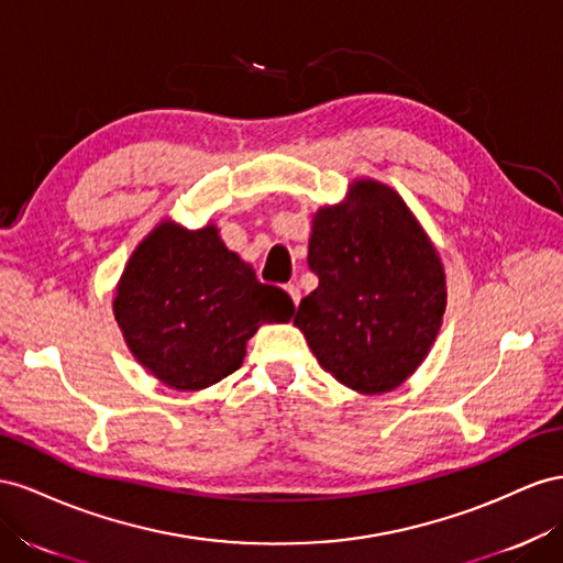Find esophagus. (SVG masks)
I'll return each mask as SVG.
<instances>
[{"instance_id": "esophagus-1", "label": "esophagus", "mask_w": 563, "mask_h": 563, "mask_svg": "<svg viewBox=\"0 0 563 563\" xmlns=\"http://www.w3.org/2000/svg\"><path fill=\"white\" fill-rule=\"evenodd\" d=\"M285 290H287V295H290L292 297V301H295V307H297V303H299V299H301V292H299V287L297 285H285Z\"/></svg>"}]
</instances>
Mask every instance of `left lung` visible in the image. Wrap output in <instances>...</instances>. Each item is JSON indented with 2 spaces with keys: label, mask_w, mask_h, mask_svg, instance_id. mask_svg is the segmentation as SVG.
<instances>
[{
  "label": "left lung",
  "mask_w": 563,
  "mask_h": 563,
  "mask_svg": "<svg viewBox=\"0 0 563 563\" xmlns=\"http://www.w3.org/2000/svg\"><path fill=\"white\" fill-rule=\"evenodd\" d=\"M318 287L295 325L336 382L384 394L417 371L437 340L445 276L415 217L375 181L351 188V205L318 210L309 243Z\"/></svg>",
  "instance_id": "8db88e82"
}]
</instances>
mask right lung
<instances>
[{
    "label": "right lung",
    "mask_w": 563,
    "mask_h": 563,
    "mask_svg": "<svg viewBox=\"0 0 563 563\" xmlns=\"http://www.w3.org/2000/svg\"><path fill=\"white\" fill-rule=\"evenodd\" d=\"M139 363L167 387L205 389L235 373L262 323H285L295 303L256 280L214 227L163 223L132 254L112 301Z\"/></svg>",
    "instance_id": "right-lung-1"
}]
</instances>
